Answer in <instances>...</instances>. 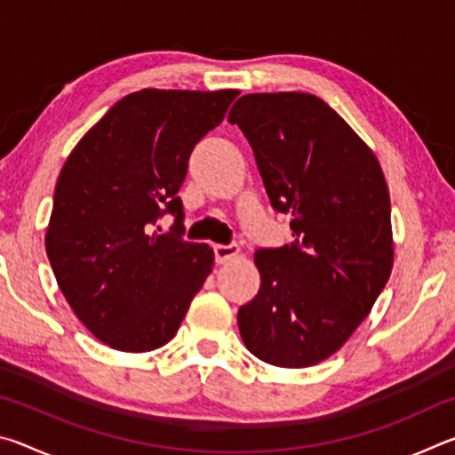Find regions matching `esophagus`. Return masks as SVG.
<instances>
[{
    "mask_svg": "<svg viewBox=\"0 0 455 455\" xmlns=\"http://www.w3.org/2000/svg\"><path fill=\"white\" fill-rule=\"evenodd\" d=\"M238 255V246L236 244H214V260L219 265L228 263L230 259H235Z\"/></svg>",
    "mask_w": 455,
    "mask_h": 455,
    "instance_id": "1",
    "label": "esophagus"
}]
</instances>
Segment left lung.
<instances>
[{"mask_svg": "<svg viewBox=\"0 0 455 455\" xmlns=\"http://www.w3.org/2000/svg\"><path fill=\"white\" fill-rule=\"evenodd\" d=\"M249 140L273 209L295 243L260 249V289L238 309L252 355L309 367L333 355L394 267L387 182L373 150L329 104L305 92L246 94L228 114Z\"/></svg>", "mask_w": 455, "mask_h": 455, "instance_id": "8db88e82", "label": "left lung"}]
</instances>
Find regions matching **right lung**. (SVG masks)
Instances as JSON below:
<instances>
[{
	"instance_id": "add662e5",
	"label": "right lung",
	"mask_w": 455,
	"mask_h": 455,
	"mask_svg": "<svg viewBox=\"0 0 455 455\" xmlns=\"http://www.w3.org/2000/svg\"><path fill=\"white\" fill-rule=\"evenodd\" d=\"M236 96L132 92L84 134L61 168L45 252L76 317L112 349L166 345L212 271L211 246L182 238L179 190L192 148ZM164 212L177 217L173 230L152 231Z\"/></svg>"
}]
</instances>
